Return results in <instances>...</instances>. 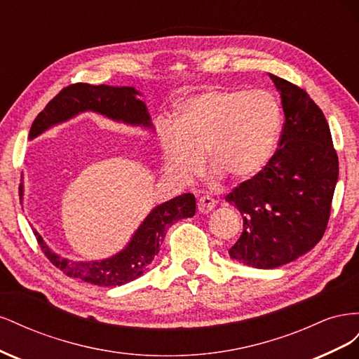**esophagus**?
Instances as JSON below:
<instances>
[{
    "label": "esophagus",
    "instance_id": "obj_1",
    "mask_svg": "<svg viewBox=\"0 0 359 359\" xmlns=\"http://www.w3.org/2000/svg\"><path fill=\"white\" fill-rule=\"evenodd\" d=\"M217 206V201L210 196H202L198 202V210L201 214H208Z\"/></svg>",
    "mask_w": 359,
    "mask_h": 359
}]
</instances>
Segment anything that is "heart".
I'll return each instance as SVG.
<instances>
[{"instance_id": "heart-1", "label": "heart", "mask_w": 359, "mask_h": 359, "mask_svg": "<svg viewBox=\"0 0 359 359\" xmlns=\"http://www.w3.org/2000/svg\"><path fill=\"white\" fill-rule=\"evenodd\" d=\"M280 107L265 91L211 90L180 106L175 126L161 127L168 170L181 181L208 168L235 181L253 178L273 157L280 130Z\"/></svg>"}]
</instances>
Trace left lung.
Returning a JSON list of instances; mask_svg holds the SVG:
<instances>
[{
	"label": "left lung",
	"mask_w": 359,
	"mask_h": 359,
	"mask_svg": "<svg viewBox=\"0 0 359 359\" xmlns=\"http://www.w3.org/2000/svg\"><path fill=\"white\" fill-rule=\"evenodd\" d=\"M269 78L285 112L280 147L264 170L226 196L244 222L229 256L259 269L286 265L320 241L339 180V157L319 106L299 86Z\"/></svg>",
	"instance_id": "left-lung-1"
}]
</instances>
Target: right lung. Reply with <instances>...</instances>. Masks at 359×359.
Returning a JSON list of instances; mask_svg holds the SVG:
<instances>
[{
  "label": "right lung",
  "instance_id": "1",
  "mask_svg": "<svg viewBox=\"0 0 359 359\" xmlns=\"http://www.w3.org/2000/svg\"><path fill=\"white\" fill-rule=\"evenodd\" d=\"M140 93L133 86H109L74 83L64 88L46 104L29 130V140L45 133L53 126L66 123L82 112H95L116 123L135 127L153 128L147 104L139 99ZM154 130V128H153ZM20 203L24 201V184L19 187ZM196 212V199L191 193H184L156 208L145 217L144 222L130 238L127 245L116 255L102 260L78 262L52 252L43 241L41 235L32 229L43 253L64 274L86 281V283L115 287L139 278L148 271L160 244L165 240L166 229L181 219H189Z\"/></svg>",
  "mask_w": 359,
  "mask_h": 359
}]
</instances>
